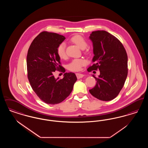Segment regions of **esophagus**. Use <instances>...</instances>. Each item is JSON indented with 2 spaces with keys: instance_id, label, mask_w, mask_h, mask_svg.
Listing matches in <instances>:
<instances>
[{
  "instance_id": "34e87169",
  "label": "esophagus",
  "mask_w": 148,
  "mask_h": 148,
  "mask_svg": "<svg viewBox=\"0 0 148 148\" xmlns=\"http://www.w3.org/2000/svg\"><path fill=\"white\" fill-rule=\"evenodd\" d=\"M76 76L77 79H81L83 77H84V74H80V73H77L76 74Z\"/></svg>"
}]
</instances>
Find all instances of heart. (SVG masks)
I'll use <instances>...</instances> for the list:
<instances>
[{
	"label": "heart",
	"instance_id": "obj_1",
	"mask_svg": "<svg viewBox=\"0 0 148 148\" xmlns=\"http://www.w3.org/2000/svg\"><path fill=\"white\" fill-rule=\"evenodd\" d=\"M71 42L75 44L77 46L84 49L88 46V42L83 36L80 35L73 36L71 38ZM66 44L64 42H60L57 47L56 53L58 56L61 59H65L66 56ZM86 64V61L83 58H77L73 59L68 65V68L69 71H80L83 66Z\"/></svg>",
	"mask_w": 148,
	"mask_h": 148
}]
</instances>
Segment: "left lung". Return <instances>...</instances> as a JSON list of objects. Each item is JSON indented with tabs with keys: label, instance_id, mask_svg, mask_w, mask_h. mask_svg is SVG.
Masks as SVG:
<instances>
[{
	"label": "left lung",
	"instance_id": "1",
	"mask_svg": "<svg viewBox=\"0 0 148 148\" xmlns=\"http://www.w3.org/2000/svg\"><path fill=\"white\" fill-rule=\"evenodd\" d=\"M89 38L93 44L94 64L88 71H100L99 77L93 75L95 86L89 90L95 98L109 101L122 89L127 75V56L122 43L105 30L92 32Z\"/></svg>",
	"mask_w": 148,
	"mask_h": 148
}]
</instances>
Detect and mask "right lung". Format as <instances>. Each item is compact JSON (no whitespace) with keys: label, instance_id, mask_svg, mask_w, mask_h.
<instances>
[{"label":"right lung","instance_id":"add662e5","mask_svg":"<svg viewBox=\"0 0 148 148\" xmlns=\"http://www.w3.org/2000/svg\"><path fill=\"white\" fill-rule=\"evenodd\" d=\"M65 38L55 33L42 32L31 43L27 56L28 78L33 90L40 100L56 104L66 98L77 80L73 73H65L56 79V71L65 73L56 53L58 45Z\"/></svg>","mask_w":148,"mask_h":148}]
</instances>
